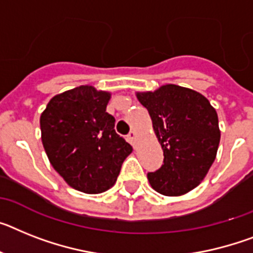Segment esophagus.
<instances>
[{"label": "esophagus", "mask_w": 253, "mask_h": 253, "mask_svg": "<svg viewBox=\"0 0 253 253\" xmlns=\"http://www.w3.org/2000/svg\"><path fill=\"white\" fill-rule=\"evenodd\" d=\"M127 140H128V143L135 145V140H136V132L135 131H131L128 135H127Z\"/></svg>", "instance_id": "34e87169"}]
</instances>
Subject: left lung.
<instances>
[{
    "mask_svg": "<svg viewBox=\"0 0 253 253\" xmlns=\"http://www.w3.org/2000/svg\"><path fill=\"white\" fill-rule=\"evenodd\" d=\"M136 96L149 112L165 157L161 169L148 172L150 185L169 197L190 192L216 158L220 128L215 108L202 94L176 84Z\"/></svg>",
    "mask_w": 253,
    "mask_h": 253,
    "instance_id": "obj_1",
    "label": "left lung"
}]
</instances>
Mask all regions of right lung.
<instances>
[{
	"mask_svg": "<svg viewBox=\"0 0 253 253\" xmlns=\"http://www.w3.org/2000/svg\"><path fill=\"white\" fill-rule=\"evenodd\" d=\"M109 92L80 86L54 96L40 118L42 144L68 185L97 194L114 185L132 146L114 130Z\"/></svg>",
	"mask_w": 253,
	"mask_h": 253,
	"instance_id": "add662e5",
	"label": "right lung"
}]
</instances>
